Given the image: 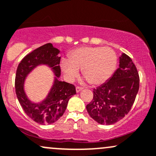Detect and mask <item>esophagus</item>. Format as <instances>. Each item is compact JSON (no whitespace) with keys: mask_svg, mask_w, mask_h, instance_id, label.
Masks as SVG:
<instances>
[{"mask_svg":"<svg viewBox=\"0 0 156 156\" xmlns=\"http://www.w3.org/2000/svg\"><path fill=\"white\" fill-rule=\"evenodd\" d=\"M82 87H76V89H75V90H76V92H79L80 91H81L82 90Z\"/></svg>","mask_w":156,"mask_h":156,"instance_id":"obj_1","label":"esophagus"}]
</instances>
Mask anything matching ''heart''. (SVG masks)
Instances as JSON below:
<instances>
[{"instance_id":"heart-1","label":"heart","mask_w":156,"mask_h":156,"mask_svg":"<svg viewBox=\"0 0 156 156\" xmlns=\"http://www.w3.org/2000/svg\"><path fill=\"white\" fill-rule=\"evenodd\" d=\"M117 57L109 47H82L69 55V59H63L61 69L68 80H73L82 69L83 77L92 85L107 81L115 69Z\"/></svg>"}]
</instances>
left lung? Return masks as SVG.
I'll use <instances>...</instances> for the list:
<instances>
[{
	"label": "left lung",
	"instance_id": "obj_1",
	"mask_svg": "<svg viewBox=\"0 0 156 156\" xmlns=\"http://www.w3.org/2000/svg\"><path fill=\"white\" fill-rule=\"evenodd\" d=\"M139 89L136 65L125 53L119 58V67L107 82L93 90V98L87 105L92 119L110 125L128 114Z\"/></svg>",
	"mask_w": 156,
	"mask_h": 156
}]
</instances>
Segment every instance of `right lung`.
<instances>
[{"label":"right lung","mask_w":156,"mask_h":156,"mask_svg":"<svg viewBox=\"0 0 156 156\" xmlns=\"http://www.w3.org/2000/svg\"><path fill=\"white\" fill-rule=\"evenodd\" d=\"M60 51L52 44H44L25 56L17 68L15 75V92L25 113L40 124H50L55 122L64 113L69 100L76 94L73 84L61 81L59 57ZM39 65H47L56 75L51 91L40 103L32 102L24 91V81L28 75Z\"/></svg>","instance_id":"add662e5"}]
</instances>
